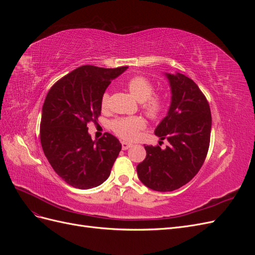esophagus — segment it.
I'll list each match as a JSON object with an SVG mask.
<instances>
[{"mask_svg": "<svg viewBox=\"0 0 255 255\" xmlns=\"http://www.w3.org/2000/svg\"><path fill=\"white\" fill-rule=\"evenodd\" d=\"M121 145H122V150H128V148H130V146H132V143H128L127 141H122Z\"/></svg>", "mask_w": 255, "mask_h": 255, "instance_id": "1", "label": "esophagus"}]
</instances>
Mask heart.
I'll use <instances>...</instances> for the list:
<instances>
[{
  "label": "heart",
  "instance_id": "heart-1",
  "mask_svg": "<svg viewBox=\"0 0 255 255\" xmlns=\"http://www.w3.org/2000/svg\"><path fill=\"white\" fill-rule=\"evenodd\" d=\"M127 87L137 101L141 102V109L151 119H158L165 113L167 106L166 98L160 94H153L154 86L150 80L142 75H136L129 79ZM101 107L103 111L110 107V94L104 92L101 98ZM145 120L139 116L133 117H120L111 123L114 133L128 141L137 139L140 132L145 128Z\"/></svg>",
  "mask_w": 255,
  "mask_h": 255
}]
</instances>
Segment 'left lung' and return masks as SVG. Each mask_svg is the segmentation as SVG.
<instances>
[{
    "label": "left lung",
    "mask_w": 255,
    "mask_h": 255,
    "mask_svg": "<svg viewBox=\"0 0 255 255\" xmlns=\"http://www.w3.org/2000/svg\"><path fill=\"white\" fill-rule=\"evenodd\" d=\"M166 76L171 104L155 135L169 144L165 149L144 145L146 156L137 166L139 180L156 191L179 189L199 172L207 155L212 128L210 105L198 85L179 72Z\"/></svg>",
    "instance_id": "left-lung-1"
}]
</instances>
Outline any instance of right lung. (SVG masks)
<instances>
[{
	"instance_id": "1",
	"label": "right lung",
	"mask_w": 255,
	"mask_h": 255,
	"mask_svg": "<svg viewBox=\"0 0 255 255\" xmlns=\"http://www.w3.org/2000/svg\"><path fill=\"white\" fill-rule=\"evenodd\" d=\"M127 69L79 67L54 84L45 97L42 150L54 171L75 188L89 189L105 182L121 151V143L110 133L92 140L87 125L97 122L106 88Z\"/></svg>"
}]
</instances>
